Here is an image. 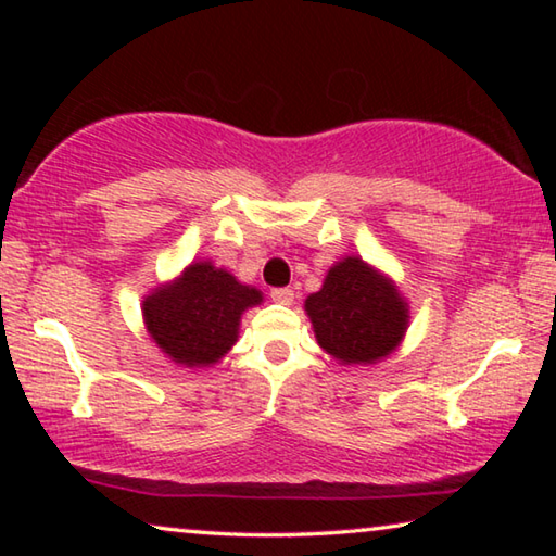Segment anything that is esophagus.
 <instances>
[{"instance_id": "obj_1", "label": "esophagus", "mask_w": 556, "mask_h": 556, "mask_svg": "<svg viewBox=\"0 0 556 556\" xmlns=\"http://www.w3.org/2000/svg\"><path fill=\"white\" fill-rule=\"evenodd\" d=\"M269 296H271V301H277V304H291V301H294V291H291L289 287H277L269 291Z\"/></svg>"}]
</instances>
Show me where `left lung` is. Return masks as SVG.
<instances>
[{"label": "left lung", "mask_w": 556, "mask_h": 556, "mask_svg": "<svg viewBox=\"0 0 556 556\" xmlns=\"http://www.w3.org/2000/svg\"><path fill=\"white\" fill-rule=\"evenodd\" d=\"M318 345L345 365L378 363L407 331V304L390 279L361 257L331 267L321 291L306 299Z\"/></svg>", "instance_id": "8db88e82"}]
</instances>
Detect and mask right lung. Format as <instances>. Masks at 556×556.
Returning a JSON list of instances; mask_svg holds the SVG:
<instances>
[{
  "label": "right lung",
  "mask_w": 556,
  "mask_h": 556,
  "mask_svg": "<svg viewBox=\"0 0 556 556\" xmlns=\"http://www.w3.org/2000/svg\"><path fill=\"white\" fill-rule=\"evenodd\" d=\"M260 301L257 289L240 285L211 262H195L174 285L147 296V331L174 363L205 368L230 351L242 312Z\"/></svg>",
  "instance_id": "obj_1"
}]
</instances>
